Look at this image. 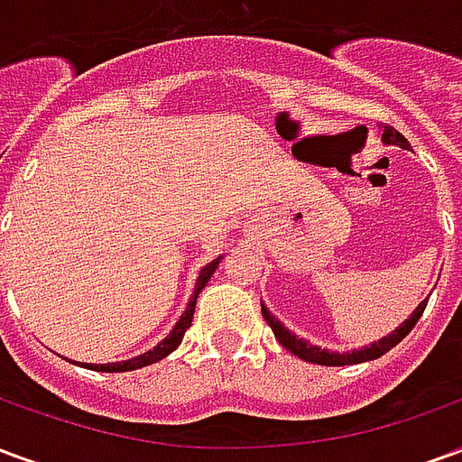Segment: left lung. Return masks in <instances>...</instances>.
Here are the masks:
<instances>
[{
    "instance_id": "1",
    "label": "left lung",
    "mask_w": 462,
    "mask_h": 462,
    "mask_svg": "<svg viewBox=\"0 0 462 462\" xmlns=\"http://www.w3.org/2000/svg\"><path fill=\"white\" fill-rule=\"evenodd\" d=\"M381 141L386 143V145H398V148H411V143L401 135V133L393 128V125H383V135H381ZM428 300H423L420 304L416 307V311L408 317L398 329H393L388 337H383V339L374 341L371 346H364V348H354V351H344V354H337V351H329V348H319L314 346V344H310V341L300 339V337H294L284 324H282L277 317H272V311L262 304V317L267 319V324L272 327V331H274V337H277V341H280L282 346L287 348V351H291L294 356L304 358V361H310V364H319V366H348V364H361V361H374V358L383 356L386 351H391V348L396 346L398 341L406 339L408 331L416 327V321L420 319V314H423V310H426Z\"/></svg>"
}]
</instances>
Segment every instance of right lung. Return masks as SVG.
<instances>
[{"label":"right lung","mask_w":462,"mask_h":462,"mask_svg":"<svg viewBox=\"0 0 462 462\" xmlns=\"http://www.w3.org/2000/svg\"><path fill=\"white\" fill-rule=\"evenodd\" d=\"M220 260H222V257H217V260H212L210 264H205V267H202L200 277H198V284H195V294L190 297V304H188V310H185V314H182L180 319H178V324L172 327L171 334H168V337H165V339H162L158 346H152L151 351H145V354H141V356L128 358V361H118V364H84V366L94 368V371H108V374H118V371H135V368L151 366V364H155V361H161V358L168 356L171 351H175V348L180 346V341H182V337H185V331L190 329L198 294H200L202 287H205V284L210 282L212 272L217 270Z\"/></svg>","instance_id":"obj_1"}]
</instances>
